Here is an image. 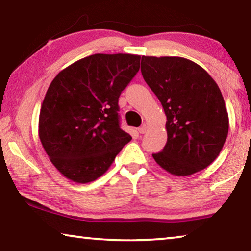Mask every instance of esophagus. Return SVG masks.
Returning <instances> with one entry per match:
<instances>
[{
  "label": "esophagus",
  "instance_id": "34e87169",
  "mask_svg": "<svg viewBox=\"0 0 251 251\" xmlns=\"http://www.w3.org/2000/svg\"><path fill=\"white\" fill-rule=\"evenodd\" d=\"M146 130H147V125H146V124H143V125L138 128V131H139V133H141V134L146 133Z\"/></svg>",
  "mask_w": 251,
  "mask_h": 251
}]
</instances>
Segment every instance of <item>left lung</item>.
<instances>
[{
	"label": "left lung",
	"instance_id": "obj_1",
	"mask_svg": "<svg viewBox=\"0 0 251 251\" xmlns=\"http://www.w3.org/2000/svg\"><path fill=\"white\" fill-rule=\"evenodd\" d=\"M141 71L167 117V143L152 154L156 163L176 176L209 166L229 129L218 85L201 66L184 57L143 56Z\"/></svg>",
	"mask_w": 251,
	"mask_h": 251
}]
</instances>
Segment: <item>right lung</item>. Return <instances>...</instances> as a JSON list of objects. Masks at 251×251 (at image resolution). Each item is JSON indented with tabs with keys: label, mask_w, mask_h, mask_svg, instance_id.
Masks as SVG:
<instances>
[{
	"label": "right lung",
	"mask_w": 251,
	"mask_h": 251,
	"mask_svg": "<svg viewBox=\"0 0 251 251\" xmlns=\"http://www.w3.org/2000/svg\"><path fill=\"white\" fill-rule=\"evenodd\" d=\"M139 63V55L94 54L52 80L41 107L39 136L50 160L67 179L94 181L130 142L121 128L118 99Z\"/></svg>",
	"instance_id": "obj_1"
}]
</instances>
